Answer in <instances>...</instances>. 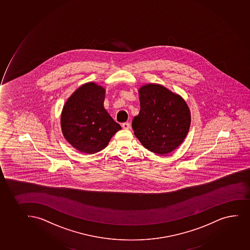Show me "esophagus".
Instances as JSON below:
<instances>
[{"instance_id":"34e87169","label":"esophagus","mask_w":250,"mask_h":250,"mask_svg":"<svg viewBox=\"0 0 250 250\" xmlns=\"http://www.w3.org/2000/svg\"><path fill=\"white\" fill-rule=\"evenodd\" d=\"M130 125L129 123H124V124H122V126L124 127V129H129L130 128Z\"/></svg>"}]
</instances>
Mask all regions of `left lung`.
Masks as SVG:
<instances>
[{
	"label": "left lung",
	"instance_id": "1",
	"mask_svg": "<svg viewBox=\"0 0 250 250\" xmlns=\"http://www.w3.org/2000/svg\"><path fill=\"white\" fill-rule=\"evenodd\" d=\"M139 99L140 112L132 126L141 144L161 155L176 149L186 138L191 124L185 101L158 84L142 86Z\"/></svg>",
	"mask_w": 250,
	"mask_h": 250
}]
</instances>
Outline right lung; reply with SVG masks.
<instances>
[{
	"mask_svg": "<svg viewBox=\"0 0 250 250\" xmlns=\"http://www.w3.org/2000/svg\"><path fill=\"white\" fill-rule=\"evenodd\" d=\"M105 89L84 84L66 101L61 117L64 137L75 148L93 154L104 149L121 127L104 106Z\"/></svg>",
	"mask_w": 250,
	"mask_h": 250,
	"instance_id": "obj_1",
	"label": "right lung"
}]
</instances>
